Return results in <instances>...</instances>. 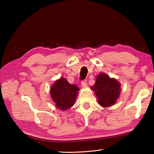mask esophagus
<instances>
[{
  "instance_id": "esophagus-1",
  "label": "esophagus",
  "mask_w": 154,
  "mask_h": 154,
  "mask_svg": "<svg viewBox=\"0 0 154 154\" xmlns=\"http://www.w3.org/2000/svg\"><path fill=\"white\" fill-rule=\"evenodd\" d=\"M81 86L83 87H86L87 86V82L86 81H83L82 82H81Z\"/></svg>"
}]
</instances>
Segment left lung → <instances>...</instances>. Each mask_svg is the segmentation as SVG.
Instances as JSON below:
<instances>
[{
	"label": "left lung",
	"mask_w": 154,
	"mask_h": 154,
	"mask_svg": "<svg viewBox=\"0 0 154 154\" xmlns=\"http://www.w3.org/2000/svg\"><path fill=\"white\" fill-rule=\"evenodd\" d=\"M120 87V83L115 78H110L107 74L100 73L91 88L95 94L99 105L108 108L116 103L121 92Z\"/></svg>",
	"instance_id": "left-lung-1"
}]
</instances>
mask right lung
<instances>
[{
    "label": "right lung",
    "mask_w": 154,
    "mask_h": 154,
    "mask_svg": "<svg viewBox=\"0 0 154 154\" xmlns=\"http://www.w3.org/2000/svg\"><path fill=\"white\" fill-rule=\"evenodd\" d=\"M79 88L69 83L64 77L55 81L50 88V95L57 109L66 110L73 106L76 100Z\"/></svg>",
    "instance_id": "1"
}]
</instances>
